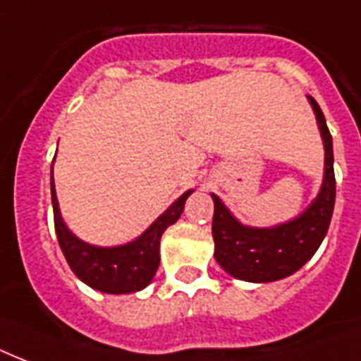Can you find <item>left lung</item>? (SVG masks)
I'll return each instance as SVG.
<instances>
[{
  "instance_id": "1",
  "label": "left lung",
  "mask_w": 361,
  "mask_h": 361,
  "mask_svg": "<svg viewBox=\"0 0 361 361\" xmlns=\"http://www.w3.org/2000/svg\"><path fill=\"white\" fill-rule=\"evenodd\" d=\"M307 97L317 114L326 150L322 186L311 205L300 216L284 224L250 228L241 224L219 195L212 194L214 258L226 273L239 281L273 282L290 276L312 258L328 233L335 205L334 141L320 105L311 96Z\"/></svg>"
}]
</instances>
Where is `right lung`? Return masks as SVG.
Returning a JSON list of instances; mask_svg holds the SVG:
<instances>
[{"label":"right lung","mask_w":361,"mask_h":361,"mask_svg":"<svg viewBox=\"0 0 361 361\" xmlns=\"http://www.w3.org/2000/svg\"><path fill=\"white\" fill-rule=\"evenodd\" d=\"M192 192L194 190L184 192L135 241L120 247H96L80 241L79 237L67 230L56 197L54 177L50 175L56 235L71 271L85 284L105 294H133L147 288L160 265L161 235L183 214L184 203Z\"/></svg>","instance_id":"obj_1"}]
</instances>
